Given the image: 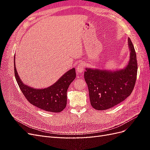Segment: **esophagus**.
Returning <instances> with one entry per match:
<instances>
[{"label": "esophagus", "instance_id": "1", "mask_svg": "<svg viewBox=\"0 0 150 150\" xmlns=\"http://www.w3.org/2000/svg\"><path fill=\"white\" fill-rule=\"evenodd\" d=\"M84 67H85V66H84V64H83V62H80L79 64V65L77 66V69H76L77 72H78V73H79V74L82 73V72L84 71Z\"/></svg>", "mask_w": 150, "mask_h": 150}]
</instances>
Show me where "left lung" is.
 Here are the masks:
<instances>
[{
  "instance_id": "1",
  "label": "left lung",
  "mask_w": 150,
  "mask_h": 150,
  "mask_svg": "<svg viewBox=\"0 0 150 150\" xmlns=\"http://www.w3.org/2000/svg\"><path fill=\"white\" fill-rule=\"evenodd\" d=\"M129 61L124 69L116 71L86 68L84 79L87 83L91 106L97 110H105L128 98L134 89L138 64L133 44L128 38Z\"/></svg>"
}]
</instances>
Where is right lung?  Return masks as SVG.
<instances>
[{
  "instance_id": "right-lung-1",
  "label": "right lung",
  "mask_w": 150,
  "mask_h": 150,
  "mask_svg": "<svg viewBox=\"0 0 150 150\" xmlns=\"http://www.w3.org/2000/svg\"><path fill=\"white\" fill-rule=\"evenodd\" d=\"M14 74L16 79L25 98L38 108L44 111L59 112L66 106L67 91L76 78L74 68L61 76L56 83L47 88L36 89L24 84L17 74L14 59Z\"/></svg>"
}]
</instances>
